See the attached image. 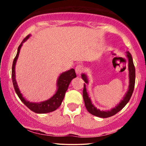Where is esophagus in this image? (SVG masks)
I'll list each match as a JSON object with an SVG mask.
<instances>
[{"label": "esophagus", "mask_w": 146, "mask_h": 146, "mask_svg": "<svg viewBox=\"0 0 146 146\" xmlns=\"http://www.w3.org/2000/svg\"><path fill=\"white\" fill-rule=\"evenodd\" d=\"M84 70V66L81 64H79L78 66H76V67H75V72H76L77 74L80 75V73H82Z\"/></svg>", "instance_id": "1"}]
</instances>
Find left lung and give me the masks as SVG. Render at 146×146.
Wrapping results in <instances>:
<instances>
[{"instance_id": "1", "label": "left lung", "mask_w": 146, "mask_h": 146, "mask_svg": "<svg viewBox=\"0 0 146 146\" xmlns=\"http://www.w3.org/2000/svg\"><path fill=\"white\" fill-rule=\"evenodd\" d=\"M127 57L128 58V70H129V78H130V85H129V89L127 92L126 95L120 102L119 104L117 105L110 111H102V110L97 109L92 104L91 101H90V98H88V95L87 94L86 89V85L85 84H84V88H83V99L84 101L85 106H86L87 110L90 114L95 116L102 117V118H107V117H110L113 116L114 115L119 112L125 105L129 102L130 98H131L132 93H133L134 88H135V67L134 65L133 60H132V58L131 54L130 52H127ZM82 78L83 80L86 84L88 83V79H87L86 75L82 74Z\"/></svg>"}]
</instances>
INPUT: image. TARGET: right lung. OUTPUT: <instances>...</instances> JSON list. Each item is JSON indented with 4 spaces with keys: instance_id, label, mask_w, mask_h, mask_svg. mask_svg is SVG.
I'll return each instance as SVG.
<instances>
[{
    "instance_id": "add662e5",
    "label": "right lung",
    "mask_w": 146,
    "mask_h": 146,
    "mask_svg": "<svg viewBox=\"0 0 146 146\" xmlns=\"http://www.w3.org/2000/svg\"><path fill=\"white\" fill-rule=\"evenodd\" d=\"M30 35H28L24 38L23 41H22L21 44L19 45L18 48V52L15 57L14 62H13L12 64V71H11V78H12V82L14 85V90L16 91V94L18 95V98L21 100L23 104L27 106L30 110L32 111L35 112L36 113H47L50 112L54 111L57 108H58L61 105L62 102L63 101V99L64 98L65 93L67 90L68 88V85L70 82L73 78H76V74H75V71L73 68H71L69 71L64 72V73H62L60 75L59 78L58 80V90H57L56 93L53 95V97L49 100H46V101L40 102V103H31L25 100L24 98H23L22 94L20 92L19 88H18L17 83H16V80H15V65H16V60L18 59V55H19L20 50L22 46L23 43L27 40L29 38Z\"/></svg>"
}]
</instances>
